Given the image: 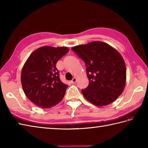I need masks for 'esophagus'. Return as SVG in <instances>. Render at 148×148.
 I'll list each match as a JSON object with an SVG mask.
<instances>
[{"mask_svg": "<svg viewBox=\"0 0 148 148\" xmlns=\"http://www.w3.org/2000/svg\"><path fill=\"white\" fill-rule=\"evenodd\" d=\"M76 81H77V79H76V77H74L73 79H72V80H71V83H75L76 82Z\"/></svg>", "mask_w": 148, "mask_h": 148, "instance_id": "1", "label": "esophagus"}]
</instances>
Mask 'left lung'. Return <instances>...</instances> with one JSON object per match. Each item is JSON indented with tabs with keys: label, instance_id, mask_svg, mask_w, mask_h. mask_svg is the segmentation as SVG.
Wrapping results in <instances>:
<instances>
[{
	"label": "left lung",
	"instance_id": "8db88e82",
	"mask_svg": "<svg viewBox=\"0 0 148 148\" xmlns=\"http://www.w3.org/2000/svg\"><path fill=\"white\" fill-rule=\"evenodd\" d=\"M85 63L89 84L81 90L88 101L97 106L108 105L123 92L126 66L117 50L108 44L94 41L72 47Z\"/></svg>",
	"mask_w": 148,
	"mask_h": 148
}]
</instances>
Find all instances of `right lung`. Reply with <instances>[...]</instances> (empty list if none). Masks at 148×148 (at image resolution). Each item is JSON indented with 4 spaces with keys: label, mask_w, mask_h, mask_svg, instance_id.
Masks as SVG:
<instances>
[{
    "label": "right lung",
    "mask_w": 148,
    "mask_h": 148,
    "mask_svg": "<svg viewBox=\"0 0 148 148\" xmlns=\"http://www.w3.org/2000/svg\"><path fill=\"white\" fill-rule=\"evenodd\" d=\"M69 51L67 47L42 46L28 58L21 81L25 94L34 104L48 109L62 101L68 85L60 79L56 64Z\"/></svg>",
    "instance_id": "add662e5"
}]
</instances>
